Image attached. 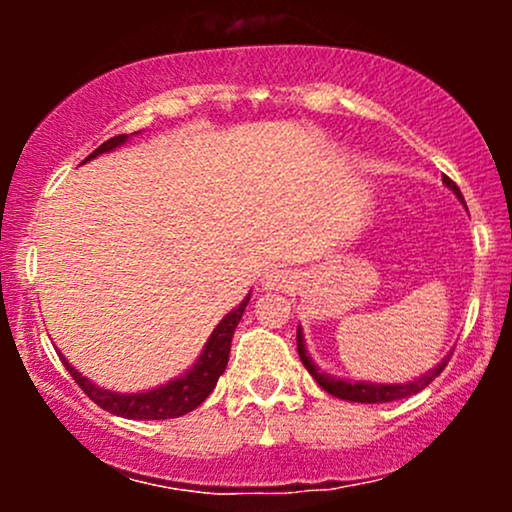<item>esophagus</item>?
I'll use <instances>...</instances> for the list:
<instances>
[{
    "label": "esophagus",
    "mask_w": 512,
    "mask_h": 512,
    "mask_svg": "<svg viewBox=\"0 0 512 512\" xmlns=\"http://www.w3.org/2000/svg\"><path fill=\"white\" fill-rule=\"evenodd\" d=\"M264 286H269V289H281V286L289 284V272H284V269H267L262 276Z\"/></svg>",
    "instance_id": "34e87169"
}]
</instances>
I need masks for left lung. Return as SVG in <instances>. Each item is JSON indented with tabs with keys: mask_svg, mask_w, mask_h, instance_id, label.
<instances>
[{
	"mask_svg": "<svg viewBox=\"0 0 512 512\" xmlns=\"http://www.w3.org/2000/svg\"><path fill=\"white\" fill-rule=\"evenodd\" d=\"M443 182H445V185L450 187L452 192H455L457 197L462 199V195H460V187H457L455 182H452L450 178H443ZM296 342H298V356H301L303 366L308 368V373L313 375V378L317 380V385H320L322 390L330 392V395L339 397V399H346V402H363V404L395 402V399H404V397L416 395V392L424 390V387L431 385L433 380H436L438 375L443 373V368L448 366V361H450V356H452V354H450V356H445L443 361H440L436 368L428 370V373H426V375H421V378L411 380V383H402V385H399V383H395V385H378V383H349V380H339V378H334V375L322 373V370L317 368L313 361H310L308 351H305V344H303V332H301V327H298V332H296Z\"/></svg>",
	"mask_w": 512,
	"mask_h": 512,
	"instance_id": "left-lung-1",
	"label": "left lung"
}]
</instances>
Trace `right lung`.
I'll return each mask as SVG.
<instances>
[{
	"label": "right lung",
	"mask_w": 512,
	"mask_h": 512,
	"mask_svg": "<svg viewBox=\"0 0 512 512\" xmlns=\"http://www.w3.org/2000/svg\"><path fill=\"white\" fill-rule=\"evenodd\" d=\"M125 142H127V134H117V137L108 139V142L98 146V149L88 158H84V161H91V158L101 156L105 151H113ZM248 301H250V293L248 298L233 310V313H228L219 325H216V330L211 332L207 346H204L202 356L197 358V363L192 366L190 373L180 375V378L170 380L168 385L156 387V390L139 392V395H117V392L103 390V387L93 385L91 380L79 373V370L69 366V361H64V356H62V363L64 368L69 370V375L76 380V385H79L81 390H84L86 395L98 404V407L110 411V414L125 416V419H139V421L178 419V416H185L190 414L192 409H197L199 404L211 395V390H214L216 383H219V375L226 370L228 354H231L233 332H236Z\"/></svg>",
	"instance_id": "obj_1"
}]
</instances>
